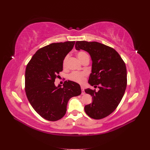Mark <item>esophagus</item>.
<instances>
[{
    "label": "esophagus",
    "mask_w": 150,
    "mask_h": 150,
    "mask_svg": "<svg viewBox=\"0 0 150 150\" xmlns=\"http://www.w3.org/2000/svg\"><path fill=\"white\" fill-rule=\"evenodd\" d=\"M81 90H82V92H81V94H82L83 95V94H84V93H85L84 88H83V86H81Z\"/></svg>",
    "instance_id": "34e87169"
}]
</instances>
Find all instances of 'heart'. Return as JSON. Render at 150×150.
<instances>
[{"instance_id": "b5f03b06", "label": "heart", "mask_w": 150, "mask_h": 150, "mask_svg": "<svg viewBox=\"0 0 150 150\" xmlns=\"http://www.w3.org/2000/svg\"><path fill=\"white\" fill-rule=\"evenodd\" d=\"M77 56L79 59V60L82 62L86 59H89V56L88 54H86L85 52L83 51H80L77 53ZM68 59V56H66L62 61V66L64 67H66L67 64V61ZM86 76V72H72L69 75V79L75 81L76 83H82L84 80L85 76Z\"/></svg>"}]
</instances>
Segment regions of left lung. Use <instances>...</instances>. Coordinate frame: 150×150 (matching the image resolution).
Listing matches in <instances>:
<instances>
[{
	"mask_svg": "<svg viewBox=\"0 0 150 150\" xmlns=\"http://www.w3.org/2000/svg\"><path fill=\"white\" fill-rule=\"evenodd\" d=\"M76 49L88 52L91 58V73L88 83L97 87L98 91L84 89L92 96V103L84 111L95 120L104 118L115 110L124 96L127 84L125 63L115 50L98 42L77 41Z\"/></svg>",
	"mask_w": 150,
	"mask_h": 150,
	"instance_id": "obj_1",
	"label": "left lung"
}]
</instances>
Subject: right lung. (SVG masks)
<instances>
[{
  "label": "right lung",
  "mask_w": 150,
  "mask_h": 150,
  "mask_svg": "<svg viewBox=\"0 0 150 150\" xmlns=\"http://www.w3.org/2000/svg\"><path fill=\"white\" fill-rule=\"evenodd\" d=\"M74 41L52 43L39 49L27 65L25 90L32 107L45 120L55 121L66 112L72 97L81 94L80 85L65 81L62 87L54 84L63 69L62 61L74 47Z\"/></svg>",
  "instance_id": "right-lung-1"
}]
</instances>
